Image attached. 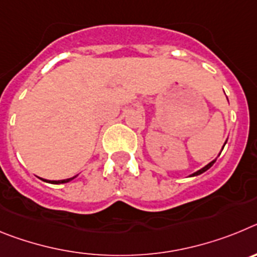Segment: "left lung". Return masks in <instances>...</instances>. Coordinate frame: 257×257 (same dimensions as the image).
<instances>
[{
  "mask_svg": "<svg viewBox=\"0 0 257 257\" xmlns=\"http://www.w3.org/2000/svg\"><path fill=\"white\" fill-rule=\"evenodd\" d=\"M225 144H226V143H225ZM215 162H216V160H213V161H211V162H210V163H208V165H206V166H205V167H203V169L198 170V171H197V172H194V174H192V175H190V176H197V175H201V174H203V172H205V171H207V170H208V169H210L211 166H212V165H213V163H215Z\"/></svg>",
  "mask_w": 257,
  "mask_h": 257,
  "instance_id": "8db88e82",
  "label": "left lung"
}]
</instances>
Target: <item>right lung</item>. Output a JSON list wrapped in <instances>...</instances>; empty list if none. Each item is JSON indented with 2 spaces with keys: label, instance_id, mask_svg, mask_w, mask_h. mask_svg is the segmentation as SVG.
Masks as SVG:
<instances>
[{
  "label": "right lung",
  "instance_id": "right-lung-1",
  "mask_svg": "<svg viewBox=\"0 0 257 257\" xmlns=\"http://www.w3.org/2000/svg\"><path fill=\"white\" fill-rule=\"evenodd\" d=\"M76 178V176H73V178H69V179H65V180H58V181H49V180H45V181H47V183H51V184H64V183H68V181H70V180H73V179Z\"/></svg>",
  "mask_w": 257,
  "mask_h": 257
}]
</instances>
